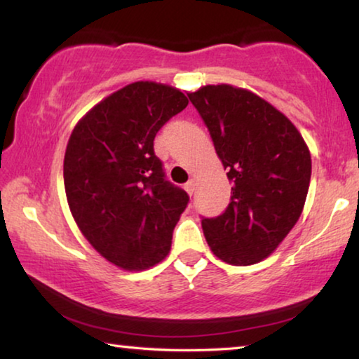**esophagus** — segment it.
<instances>
[{"label": "esophagus", "mask_w": 359, "mask_h": 359, "mask_svg": "<svg viewBox=\"0 0 359 359\" xmlns=\"http://www.w3.org/2000/svg\"><path fill=\"white\" fill-rule=\"evenodd\" d=\"M184 189H186L187 194L192 196V192H194V189H196V181H194V180L187 181V183L184 184Z\"/></svg>", "instance_id": "1"}]
</instances>
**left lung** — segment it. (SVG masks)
<instances>
[{
	"mask_svg": "<svg viewBox=\"0 0 359 359\" xmlns=\"http://www.w3.org/2000/svg\"><path fill=\"white\" fill-rule=\"evenodd\" d=\"M187 97L233 183L226 210L202 218L208 245L236 266L262 262L299 222L310 187V151L290 120L250 91L208 85Z\"/></svg>",
	"mask_w": 359,
	"mask_h": 359,
	"instance_id": "obj_1",
	"label": "left lung"
}]
</instances>
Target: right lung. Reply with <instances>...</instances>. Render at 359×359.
I'll return each mask as SVG.
<instances>
[{"label":"right lung","instance_id":"right-lung-1","mask_svg":"<svg viewBox=\"0 0 359 359\" xmlns=\"http://www.w3.org/2000/svg\"><path fill=\"white\" fill-rule=\"evenodd\" d=\"M176 88L136 81L96 104L72 131L65 196L88 242L110 263L141 271L162 262L189 202L165 178L154 137L187 106Z\"/></svg>","mask_w":359,"mask_h":359}]
</instances>
